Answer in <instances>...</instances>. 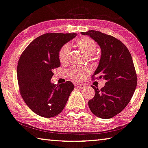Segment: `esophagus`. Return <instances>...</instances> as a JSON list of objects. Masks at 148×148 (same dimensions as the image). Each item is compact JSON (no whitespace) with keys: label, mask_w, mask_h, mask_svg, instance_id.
I'll return each instance as SVG.
<instances>
[{"label":"esophagus","mask_w":148,"mask_h":148,"mask_svg":"<svg viewBox=\"0 0 148 148\" xmlns=\"http://www.w3.org/2000/svg\"><path fill=\"white\" fill-rule=\"evenodd\" d=\"M75 86H77V88H79L80 89H82V88H84V87H85V85H84V84H83L79 83V84H75Z\"/></svg>","instance_id":"34e87169"}]
</instances>
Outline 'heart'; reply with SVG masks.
I'll list each match as a JSON object with an SVG mask.
<instances>
[{"label":"heart","mask_w":148,"mask_h":148,"mask_svg":"<svg viewBox=\"0 0 148 148\" xmlns=\"http://www.w3.org/2000/svg\"><path fill=\"white\" fill-rule=\"evenodd\" d=\"M75 45L81 51L88 56L94 55L96 52L97 45L95 41L88 37H80L76 40ZM70 52V47L68 45H65L61 48L59 52V60L62 64L67 63ZM90 71L87 68L73 67L67 72V75L75 81H81L87 75Z\"/></svg>","instance_id":"obj_1"}]
</instances>
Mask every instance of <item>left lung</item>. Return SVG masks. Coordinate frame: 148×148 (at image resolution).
Wrapping results in <instances>:
<instances>
[{
    "mask_svg": "<svg viewBox=\"0 0 148 148\" xmlns=\"http://www.w3.org/2000/svg\"><path fill=\"white\" fill-rule=\"evenodd\" d=\"M88 35L101 48L99 65L92 75L106 81L99 90L94 86L95 96L88 101L94 115L101 119H110L121 112L128 105L137 85V75L130 52L121 41L100 31L81 32Z\"/></svg>",
    "mask_w": 148,
    "mask_h": 148,
    "instance_id": "left-lung-1",
    "label": "left lung"
}]
</instances>
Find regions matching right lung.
<instances>
[{"label":"right lung","mask_w":148,"mask_h":148,"mask_svg":"<svg viewBox=\"0 0 148 148\" xmlns=\"http://www.w3.org/2000/svg\"><path fill=\"white\" fill-rule=\"evenodd\" d=\"M76 33H48L33 40L19 58L17 76L19 92L27 106L46 118L62 112L74 89L71 81L51 83L53 70L60 66L59 52Z\"/></svg>","instance_id":"obj_1"}]
</instances>
